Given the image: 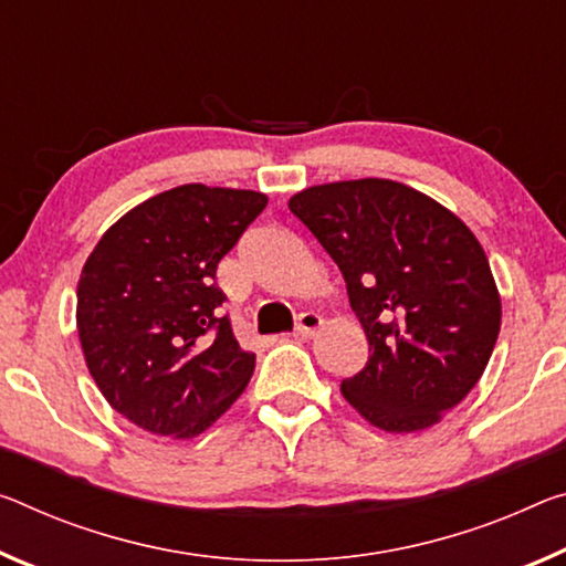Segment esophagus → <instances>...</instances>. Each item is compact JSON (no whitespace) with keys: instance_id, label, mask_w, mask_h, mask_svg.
Listing matches in <instances>:
<instances>
[{"instance_id":"1","label":"esophagus","mask_w":566,"mask_h":566,"mask_svg":"<svg viewBox=\"0 0 566 566\" xmlns=\"http://www.w3.org/2000/svg\"><path fill=\"white\" fill-rule=\"evenodd\" d=\"M322 327V317L317 315V312H302V315L297 317V325H294V335L297 337H315L317 332Z\"/></svg>"}]
</instances>
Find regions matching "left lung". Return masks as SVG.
Returning a JSON list of instances; mask_svg holds the SVG:
<instances>
[{
	"instance_id": "1",
	"label": "left lung",
	"mask_w": 566,
	"mask_h": 566,
	"mask_svg": "<svg viewBox=\"0 0 566 566\" xmlns=\"http://www.w3.org/2000/svg\"><path fill=\"white\" fill-rule=\"evenodd\" d=\"M290 211L345 276L370 357L343 396L375 428L436 426L486 370L501 297L473 231L430 196L388 178L304 188Z\"/></svg>"
}]
</instances>
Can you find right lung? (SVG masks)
<instances>
[{
    "label": "right lung",
    "mask_w": 566,
    "mask_h": 566,
    "mask_svg": "<svg viewBox=\"0 0 566 566\" xmlns=\"http://www.w3.org/2000/svg\"><path fill=\"white\" fill-rule=\"evenodd\" d=\"M266 196L176 186L113 223L77 282V335L105 400L156 436L193 438L227 412L254 373L221 315L217 266Z\"/></svg>",
    "instance_id": "1"
}]
</instances>
